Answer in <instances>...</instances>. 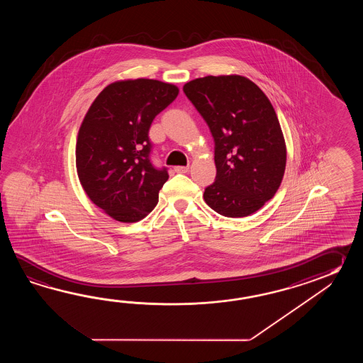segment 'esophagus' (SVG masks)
I'll return each instance as SVG.
<instances>
[{
    "mask_svg": "<svg viewBox=\"0 0 363 363\" xmlns=\"http://www.w3.org/2000/svg\"><path fill=\"white\" fill-rule=\"evenodd\" d=\"M174 170H175V172H179V174H185L188 171V166H175Z\"/></svg>",
    "mask_w": 363,
    "mask_h": 363,
    "instance_id": "obj_1",
    "label": "esophagus"
}]
</instances>
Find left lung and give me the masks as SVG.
<instances>
[{"mask_svg":"<svg viewBox=\"0 0 363 363\" xmlns=\"http://www.w3.org/2000/svg\"><path fill=\"white\" fill-rule=\"evenodd\" d=\"M183 91L216 143V182L203 200L228 218L258 211L278 192L286 171V140L270 100L241 75L199 77Z\"/></svg>","mask_w":363,"mask_h":363,"instance_id":"8db88e82","label":"left lung"}]
</instances>
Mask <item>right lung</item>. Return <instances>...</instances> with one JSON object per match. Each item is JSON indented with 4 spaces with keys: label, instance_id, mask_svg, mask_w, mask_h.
Listing matches in <instances>:
<instances>
[{
    "label": "right lung",
    "instance_id": "1",
    "mask_svg": "<svg viewBox=\"0 0 363 363\" xmlns=\"http://www.w3.org/2000/svg\"><path fill=\"white\" fill-rule=\"evenodd\" d=\"M178 94L177 85L155 79L118 80L85 114L77 132V177L89 200L118 222H139L158 202L169 174L150 162L147 132Z\"/></svg>",
    "mask_w": 363,
    "mask_h": 363
}]
</instances>
